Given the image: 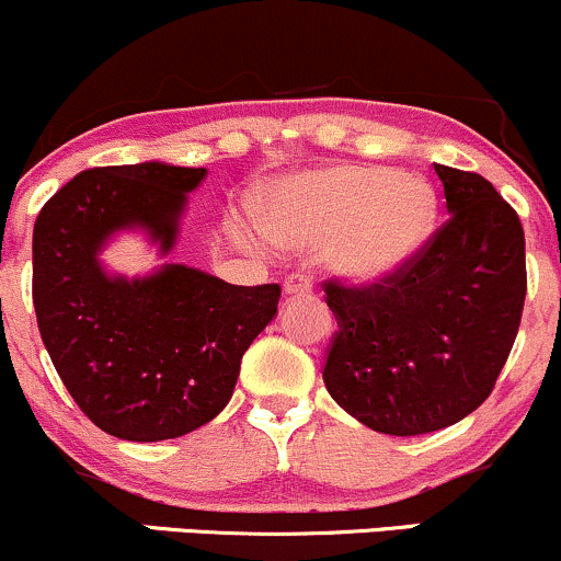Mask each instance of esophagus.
<instances>
[{
	"label": "esophagus",
	"instance_id": "esophagus-1",
	"mask_svg": "<svg viewBox=\"0 0 561 561\" xmlns=\"http://www.w3.org/2000/svg\"><path fill=\"white\" fill-rule=\"evenodd\" d=\"M311 289H313L311 274L295 272L285 279V295H289V298H293V295H311Z\"/></svg>",
	"mask_w": 561,
	"mask_h": 561
}]
</instances>
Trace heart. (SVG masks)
Returning a JSON list of instances; mask_svg holds the SVG:
<instances>
[{"label":"heart","mask_w":561,"mask_h":561,"mask_svg":"<svg viewBox=\"0 0 561 561\" xmlns=\"http://www.w3.org/2000/svg\"><path fill=\"white\" fill-rule=\"evenodd\" d=\"M261 227L276 244H327L334 274L377 282L403 272L435 231L437 197L422 176L382 165H334L274 184Z\"/></svg>","instance_id":"b5f03b06"}]
</instances>
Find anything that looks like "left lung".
Wrapping results in <instances>:
<instances>
[{"instance_id": "1", "label": "left lung", "mask_w": 561, "mask_h": 561, "mask_svg": "<svg viewBox=\"0 0 561 561\" xmlns=\"http://www.w3.org/2000/svg\"><path fill=\"white\" fill-rule=\"evenodd\" d=\"M448 221L403 272L371 285L324 282L337 319L324 385L385 435L450 427L493 392L519 319L527 272L517 210L480 173L437 165Z\"/></svg>"}]
</instances>
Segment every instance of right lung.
Returning <instances> with one entry per match:
<instances>
[{
    "label": "right lung",
    "mask_w": 561,
    "mask_h": 561,
    "mask_svg": "<svg viewBox=\"0 0 561 561\" xmlns=\"http://www.w3.org/2000/svg\"><path fill=\"white\" fill-rule=\"evenodd\" d=\"M205 173L158 160L81 171L34 224L44 347L83 414L121 440H169L221 414L244 351L276 313L279 285H229L182 263L126 279L96 259L134 227L169 253Z\"/></svg>",
    "instance_id": "obj_1"
}]
</instances>
